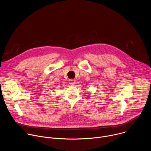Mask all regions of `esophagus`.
Returning <instances> with one entry per match:
<instances>
[{
    "label": "esophagus",
    "instance_id": "34e87169",
    "mask_svg": "<svg viewBox=\"0 0 151 151\" xmlns=\"http://www.w3.org/2000/svg\"><path fill=\"white\" fill-rule=\"evenodd\" d=\"M69 83L72 85H74L76 83V80L74 79H70L69 80Z\"/></svg>",
    "mask_w": 151,
    "mask_h": 151
}]
</instances>
